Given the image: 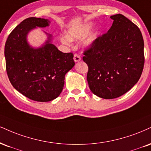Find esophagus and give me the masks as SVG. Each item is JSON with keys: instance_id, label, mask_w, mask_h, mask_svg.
Masks as SVG:
<instances>
[{"instance_id": "1", "label": "esophagus", "mask_w": 151, "mask_h": 151, "mask_svg": "<svg viewBox=\"0 0 151 151\" xmlns=\"http://www.w3.org/2000/svg\"><path fill=\"white\" fill-rule=\"evenodd\" d=\"M74 62H76V63H77V62L80 61L81 60V57L79 55H77V54H74Z\"/></svg>"}]
</instances>
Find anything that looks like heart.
<instances>
[{"mask_svg":"<svg viewBox=\"0 0 151 151\" xmlns=\"http://www.w3.org/2000/svg\"><path fill=\"white\" fill-rule=\"evenodd\" d=\"M92 25H93V24L91 22H87L83 24L79 25V26L71 27V28L69 29L68 35H63L60 37L61 42L64 43V44L69 45L70 44L71 41L81 39L89 32L91 28L92 27ZM99 34V28H96L92 32H91L90 33H88L83 40V46L86 47V48L91 47L95 43L96 40L97 39Z\"/></svg>","mask_w":151,"mask_h":151,"instance_id":"1","label":"heart"}]
</instances>
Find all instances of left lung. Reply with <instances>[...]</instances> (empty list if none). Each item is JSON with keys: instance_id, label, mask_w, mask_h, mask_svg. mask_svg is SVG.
Masks as SVG:
<instances>
[{"instance_id": "left-lung-1", "label": "left lung", "mask_w": 151, "mask_h": 151, "mask_svg": "<svg viewBox=\"0 0 151 151\" xmlns=\"http://www.w3.org/2000/svg\"><path fill=\"white\" fill-rule=\"evenodd\" d=\"M112 27L99 36L83 60L88 67L87 81L92 93L112 99L129 91L139 81L144 65V43L135 24L121 14L110 17Z\"/></svg>"}]
</instances>
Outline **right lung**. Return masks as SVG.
<instances>
[{
	"label": "right lung",
	"instance_id": "obj_1",
	"mask_svg": "<svg viewBox=\"0 0 151 151\" xmlns=\"http://www.w3.org/2000/svg\"><path fill=\"white\" fill-rule=\"evenodd\" d=\"M43 18L29 17L18 24L8 36L5 46L6 71L16 90L38 102H48L59 96L65 76L74 66L72 52L60 51L51 43V35L42 46L32 48L27 36L36 27L49 26Z\"/></svg>",
	"mask_w": 151,
	"mask_h": 151
}]
</instances>
